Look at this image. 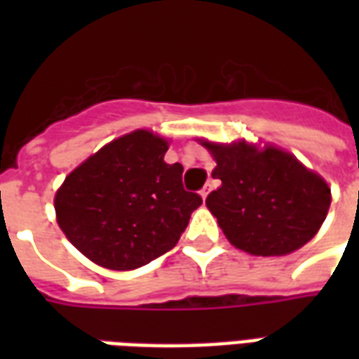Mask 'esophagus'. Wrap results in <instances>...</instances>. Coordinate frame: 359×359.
Listing matches in <instances>:
<instances>
[{
    "mask_svg": "<svg viewBox=\"0 0 359 359\" xmlns=\"http://www.w3.org/2000/svg\"><path fill=\"white\" fill-rule=\"evenodd\" d=\"M210 192H211V184H205V187L202 188V192H200V194H202V198H203V200H205Z\"/></svg>",
    "mask_w": 359,
    "mask_h": 359,
    "instance_id": "34e87169",
    "label": "esophagus"
}]
</instances>
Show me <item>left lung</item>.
I'll use <instances>...</instances> for the list:
<instances>
[{
    "label": "left lung",
    "instance_id": "obj_1",
    "mask_svg": "<svg viewBox=\"0 0 359 359\" xmlns=\"http://www.w3.org/2000/svg\"><path fill=\"white\" fill-rule=\"evenodd\" d=\"M203 146L217 161L211 175L221 179L205 203L231 244L254 256H285L316 236L331 205L321 177L277 148Z\"/></svg>",
    "mask_w": 359,
    "mask_h": 359
}]
</instances>
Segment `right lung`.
<instances>
[{
    "instance_id": "obj_1",
    "label": "right lung",
    "mask_w": 359,
    "mask_h": 359,
    "mask_svg": "<svg viewBox=\"0 0 359 359\" xmlns=\"http://www.w3.org/2000/svg\"><path fill=\"white\" fill-rule=\"evenodd\" d=\"M169 144L134 130L76 167L55 194L61 231L94 264L142 267L175 248L202 196L182 187V165L165 163Z\"/></svg>"
}]
</instances>
